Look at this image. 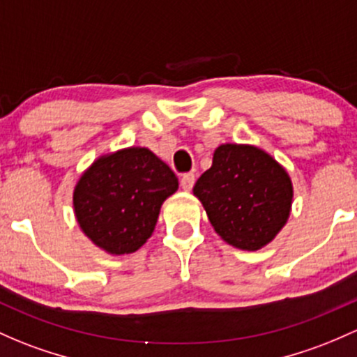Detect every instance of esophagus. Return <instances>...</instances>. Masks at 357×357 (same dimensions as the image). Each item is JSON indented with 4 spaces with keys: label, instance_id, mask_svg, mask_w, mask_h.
Returning <instances> with one entry per match:
<instances>
[{
    "label": "esophagus",
    "instance_id": "esophagus-1",
    "mask_svg": "<svg viewBox=\"0 0 357 357\" xmlns=\"http://www.w3.org/2000/svg\"><path fill=\"white\" fill-rule=\"evenodd\" d=\"M195 185V174L193 172H186V174L181 176V188L185 191H190Z\"/></svg>",
    "mask_w": 357,
    "mask_h": 357
}]
</instances>
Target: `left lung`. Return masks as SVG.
Wrapping results in <instances>:
<instances>
[{
  "mask_svg": "<svg viewBox=\"0 0 357 357\" xmlns=\"http://www.w3.org/2000/svg\"><path fill=\"white\" fill-rule=\"evenodd\" d=\"M193 195L224 241L257 251L286 226L292 183L286 169L265 150L224 144L213 152L212 167L195 183Z\"/></svg>",
  "mask_w": 357,
  "mask_h": 357,
  "instance_id": "left-lung-1",
  "label": "left lung"
}]
</instances>
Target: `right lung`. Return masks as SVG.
<instances>
[{"mask_svg":"<svg viewBox=\"0 0 357 357\" xmlns=\"http://www.w3.org/2000/svg\"><path fill=\"white\" fill-rule=\"evenodd\" d=\"M178 178L145 147H130L93 160L73 191L77 222L109 255H128L152 236L164 200Z\"/></svg>","mask_w":357,"mask_h":357,"instance_id":"right-lung-1","label":"right lung"}]
</instances>
